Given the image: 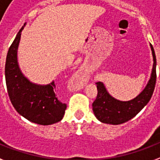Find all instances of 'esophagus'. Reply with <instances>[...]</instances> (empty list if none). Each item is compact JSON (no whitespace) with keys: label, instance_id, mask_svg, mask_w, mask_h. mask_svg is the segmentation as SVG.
Here are the masks:
<instances>
[{"label":"esophagus","instance_id":"esophagus-1","mask_svg":"<svg viewBox=\"0 0 160 160\" xmlns=\"http://www.w3.org/2000/svg\"><path fill=\"white\" fill-rule=\"evenodd\" d=\"M85 82H86V76H85V73L82 72L81 70L77 71L75 75H73L70 80L71 87L75 90H80L83 88Z\"/></svg>","mask_w":160,"mask_h":160}]
</instances>
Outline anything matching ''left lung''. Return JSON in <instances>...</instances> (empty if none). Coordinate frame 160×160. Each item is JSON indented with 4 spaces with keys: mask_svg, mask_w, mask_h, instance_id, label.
I'll return each instance as SVG.
<instances>
[{
    "mask_svg": "<svg viewBox=\"0 0 160 160\" xmlns=\"http://www.w3.org/2000/svg\"><path fill=\"white\" fill-rule=\"evenodd\" d=\"M150 47L154 58L151 77L146 87L137 97L129 101L115 100L107 92L103 83H96L98 94L92 107L95 117L100 121L110 124L125 123L134 118L150 100L156 83V56L152 45Z\"/></svg>",
    "mask_w": 160,
    "mask_h": 160,
    "instance_id": "obj_1",
    "label": "left lung"
}]
</instances>
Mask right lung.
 Instances as JSON below:
<instances>
[{"label":"right lung","mask_w":160,"mask_h":160,"mask_svg":"<svg viewBox=\"0 0 160 160\" xmlns=\"http://www.w3.org/2000/svg\"><path fill=\"white\" fill-rule=\"evenodd\" d=\"M22 30L23 27L6 56L5 76L9 97L16 111L31 122L41 125L55 124L62 119L66 104L58 99L54 81L47 85H35L21 73L17 62V49Z\"/></svg>","instance_id":"right-lung-1"}]
</instances>
